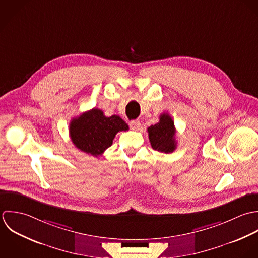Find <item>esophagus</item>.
<instances>
[{
    "mask_svg": "<svg viewBox=\"0 0 258 258\" xmlns=\"http://www.w3.org/2000/svg\"><path fill=\"white\" fill-rule=\"evenodd\" d=\"M140 126H141L140 120H132V121L130 122V127H131L132 130H134V131H138V130L140 128Z\"/></svg>",
    "mask_w": 258,
    "mask_h": 258,
    "instance_id": "1",
    "label": "esophagus"
}]
</instances>
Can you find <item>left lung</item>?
Wrapping results in <instances>:
<instances>
[{
	"mask_svg": "<svg viewBox=\"0 0 258 258\" xmlns=\"http://www.w3.org/2000/svg\"><path fill=\"white\" fill-rule=\"evenodd\" d=\"M175 127L171 116L167 113H162L159 116V121L148 127L149 139L152 148L164 154H170L176 149Z\"/></svg>",
	"mask_w": 258,
	"mask_h": 258,
	"instance_id": "obj_1",
	"label": "left lung"
}]
</instances>
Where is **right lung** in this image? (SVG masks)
I'll list each match as a JSON object with an SVG mask.
<instances>
[{"label": "right lung", "instance_id": "right-lung-1", "mask_svg": "<svg viewBox=\"0 0 258 258\" xmlns=\"http://www.w3.org/2000/svg\"><path fill=\"white\" fill-rule=\"evenodd\" d=\"M127 130L128 125L118 115L105 116L103 110L93 108L72 119L70 137L80 151L99 156L112 145L118 132Z\"/></svg>", "mask_w": 258, "mask_h": 258}]
</instances>
